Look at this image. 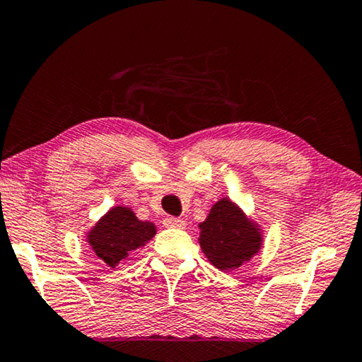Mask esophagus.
I'll return each mask as SVG.
<instances>
[{
  "instance_id": "34e87169",
  "label": "esophagus",
  "mask_w": 362,
  "mask_h": 362,
  "mask_svg": "<svg viewBox=\"0 0 362 362\" xmlns=\"http://www.w3.org/2000/svg\"><path fill=\"white\" fill-rule=\"evenodd\" d=\"M164 226L170 228H185L187 222L180 217H168V219H164Z\"/></svg>"
}]
</instances>
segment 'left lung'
Segmentation results:
<instances>
[{
  "mask_svg": "<svg viewBox=\"0 0 362 362\" xmlns=\"http://www.w3.org/2000/svg\"><path fill=\"white\" fill-rule=\"evenodd\" d=\"M198 227L202 251L212 266L223 272L250 262L264 245L261 223L227 197L212 204L208 217Z\"/></svg>",
  "mask_w": 362,
  "mask_h": 362,
  "instance_id": "obj_1",
  "label": "left lung"
}]
</instances>
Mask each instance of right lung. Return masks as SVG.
Masks as SVG:
<instances>
[{
	"instance_id": "right-lung-1",
	"label": "right lung",
	"mask_w": 362,
	"mask_h": 362,
	"mask_svg": "<svg viewBox=\"0 0 362 362\" xmlns=\"http://www.w3.org/2000/svg\"><path fill=\"white\" fill-rule=\"evenodd\" d=\"M156 226L140 221L129 206H112L85 233L87 242L98 259L109 267H117L156 235Z\"/></svg>"
}]
</instances>
